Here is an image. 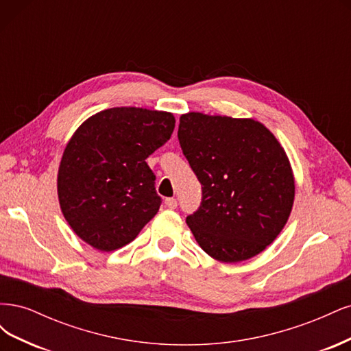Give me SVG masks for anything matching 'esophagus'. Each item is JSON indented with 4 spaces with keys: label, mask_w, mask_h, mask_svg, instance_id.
Returning <instances> with one entry per match:
<instances>
[{
    "label": "esophagus",
    "mask_w": 351,
    "mask_h": 351,
    "mask_svg": "<svg viewBox=\"0 0 351 351\" xmlns=\"http://www.w3.org/2000/svg\"><path fill=\"white\" fill-rule=\"evenodd\" d=\"M165 205L169 209H176L177 208V200L174 197H168V199H165Z\"/></svg>",
    "instance_id": "obj_1"
}]
</instances>
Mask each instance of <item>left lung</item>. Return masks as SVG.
Returning <instances> with one entry per match:
<instances>
[{"label": "left lung", "instance_id": "left-lung-1", "mask_svg": "<svg viewBox=\"0 0 351 351\" xmlns=\"http://www.w3.org/2000/svg\"><path fill=\"white\" fill-rule=\"evenodd\" d=\"M178 141L202 184L200 206L186 218L210 258L237 263L277 239L294 202V176L284 147L252 119L187 112Z\"/></svg>", "mask_w": 351, "mask_h": 351}]
</instances>
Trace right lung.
Instances as JSON below:
<instances>
[{"instance_id": "1", "label": "right lung", "mask_w": 351, "mask_h": 351, "mask_svg": "<svg viewBox=\"0 0 351 351\" xmlns=\"http://www.w3.org/2000/svg\"><path fill=\"white\" fill-rule=\"evenodd\" d=\"M171 112L136 107L104 110L74 132L62 154L57 190L71 230L92 247L129 244L161 206L145 159L173 134Z\"/></svg>"}]
</instances>
